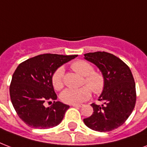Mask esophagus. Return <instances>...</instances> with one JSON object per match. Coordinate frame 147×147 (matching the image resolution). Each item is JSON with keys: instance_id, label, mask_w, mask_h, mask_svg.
Here are the masks:
<instances>
[{"instance_id": "1", "label": "esophagus", "mask_w": 147, "mask_h": 147, "mask_svg": "<svg viewBox=\"0 0 147 147\" xmlns=\"http://www.w3.org/2000/svg\"><path fill=\"white\" fill-rule=\"evenodd\" d=\"M72 106L76 107V108H81V107H82L83 105H78V104H74V105H72Z\"/></svg>"}]
</instances>
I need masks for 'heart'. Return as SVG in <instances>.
Wrapping results in <instances>:
<instances>
[{
  "mask_svg": "<svg viewBox=\"0 0 147 147\" xmlns=\"http://www.w3.org/2000/svg\"><path fill=\"white\" fill-rule=\"evenodd\" d=\"M74 71L84 77L82 88L79 89H66L60 94L62 101L67 104H80L87 101L94 94H99L105 89V78L102 73L94 70L93 65L86 60H77L71 64ZM52 84L55 90H59L64 87V69L58 67L52 75Z\"/></svg>",
  "mask_w": 147,
  "mask_h": 147,
  "instance_id": "heart-1",
  "label": "heart"
}]
</instances>
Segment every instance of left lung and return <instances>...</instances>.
Segmentation results:
<instances>
[{
  "instance_id": "left-lung-1",
  "label": "left lung",
  "mask_w": 147,
  "mask_h": 147,
  "mask_svg": "<svg viewBox=\"0 0 147 147\" xmlns=\"http://www.w3.org/2000/svg\"><path fill=\"white\" fill-rule=\"evenodd\" d=\"M85 59L101 69L105 86L98 105L92 103L94 112L84 119L88 128L98 132H110L121 126L135 108L136 84L129 67L122 59L107 52L84 54Z\"/></svg>"
}]
</instances>
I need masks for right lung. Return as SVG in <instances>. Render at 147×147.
I'll use <instances>...</instances> for the list:
<instances>
[{
	"mask_svg": "<svg viewBox=\"0 0 147 147\" xmlns=\"http://www.w3.org/2000/svg\"><path fill=\"white\" fill-rule=\"evenodd\" d=\"M77 57L41 54L18 65L12 75L10 97L17 115L28 126L49 129L61 122L69 106L56 101L52 75L58 67ZM47 103L51 106L47 107Z\"/></svg>",
	"mask_w": 147,
	"mask_h": 147,
	"instance_id": "right-lung-1",
	"label": "right lung"
}]
</instances>
